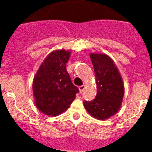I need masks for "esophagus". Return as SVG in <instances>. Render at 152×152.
<instances>
[{
    "label": "esophagus",
    "mask_w": 152,
    "mask_h": 152,
    "mask_svg": "<svg viewBox=\"0 0 152 152\" xmlns=\"http://www.w3.org/2000/svg\"><path fill=\"white\" fill-rule=\"evenodd\" d=\"M84 88H85V86H84V85H81V86H80V87H79L78 89H79V91H80V94H81V93H82L83 91H84Z\"/></svg>",
    "instance_id": "1"
}]
</instances>
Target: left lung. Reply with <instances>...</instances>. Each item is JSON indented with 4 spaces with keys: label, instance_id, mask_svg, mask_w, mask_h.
<instances>
[{
    "label": "left lung",
    "instance_id": "left-lung-1",
    "mask_svg": "<svg viewBox=\"0 0 152 152\" xmlns=\"http://www.w3.org/2000/svg\"><path fill=\"white\" fill-rule=\"evenodd\" d=\"M94 69L97 94L92 101H84V108L93 117L105 120L121 107L124 96L123 78L113 60L103 53L90 54Z\"/></svg>",
    "mask_w": 152,
    "mask_h": 152
}]
</instances>
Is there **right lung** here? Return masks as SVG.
Wrapping results in <instances>:
<instances>
[{"mask_svg": "<svg viewBox=\"0 0 152 152\" xmlns=\"http://www.w3.org/2000/svg\"><path fill=\"white\" fill-rule=\"evenodd\" d=\"M71 51L55 50L40 64L33 81L34 103L39 110L50 116L66 111L79 92L66 70Z\"/></svg>", "mask_w": 152, "mask_h": 152, "instance_id": "1", "label": "right lung"}]
</instances>
